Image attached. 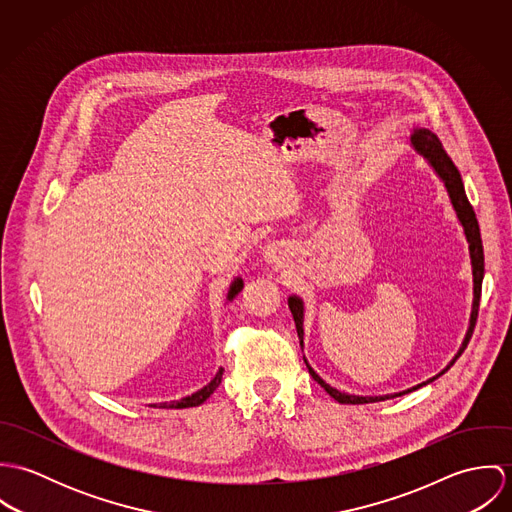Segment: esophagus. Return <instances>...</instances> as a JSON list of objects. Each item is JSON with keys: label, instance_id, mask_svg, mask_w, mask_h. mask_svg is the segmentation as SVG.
<instances>
[{"label": "esophagus", "instance_id": "esophagus-1", "mask_svg": "<svg viewBox=\"0 0 512 512\" xmlns=\"http://www.w3.org/2000/svg\"><path fill=\"white\" fill-rule=\"evenodd\" d=\"M288 256H290V248L284 242H272L266 246V252H264V258L270 264H282Z\"/></svg>", "mask_w": 512, "mask_h": 512}]
</instances>
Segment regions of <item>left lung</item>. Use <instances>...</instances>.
Returning a JSON list of instances; mask_svg holds the SVG:
<instances>
[{
    "instance_id": "8db88e82",
    "label": "left lung",
    "mask_w": 512,
    "mask_h": 512,
    "mask_svg": "<svg viewBox=\"0 0 512 512\" xmlns=\"http://www.w3.org/2000/svg\"><path fill=\"white\" fill-rule=\"evenodd\" d=\"M410 144L412 147L434 167V171L438 173L439 179L443 181L445 189H447V195L451 199V205H453V211L457 213V219L463 226V232H465V238L469 242V256H471V268H473V305H471V319H469V329L465 333V339L457 351V355L453 357V361L449 365L445 366L439 374H436L434 378L418 384V386H412L404 392H396V394H384V396H355V394H347V392H341L333 386H329L311 366L307 363V359L303 357L305 365L309 368V374L313 376V380L317 384H321V388L331 396L335 398L339 404H370V402H380V400H388V398H396V396H402V394H408V392H414L430 382H434L438 376H441L443 372H447L453 363L461 357V353L465 351L471 335H473V329H475V321H477V313H479V299H481V286H483V276H485V256H483V242H481V232H479V222L475 217V211L471 207V203L467 201V195H465V187H463V181H461V175L457 171V167L453 165L451 157L445 153V149L441 146V142L438 140V136L426 128H416L414 134L410 136ZM288 305H290V311H292L293 321H295V329H297V337H299V345L303 349V301L301 297L292 295L288 299Z\"/></svg>"
}]
</instances>
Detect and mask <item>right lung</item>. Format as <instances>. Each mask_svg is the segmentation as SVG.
Instances as JSON below:
<instances>
[{"label": "right lung", "mask_w": 512, "mask_h": 512, "mask_svg": "<svg viewBox=\"0 0 512 512\" xmlns=\"http://www.w3.org/2000/svg\"><path fill=\"white\" fill-rule=\"evenodd\" d=\"M244 288V282H242V278H236L232 284H230V290H228V295H226V299L230 301V299H234L240 290ZM222 372H224V368H219V372L215 374V378L207 384V386H203L201 390H197L195 394H191V396H185V398H181V400H177V402H161V404H151V408H193V406H199V404H203L217 388H219L220 380H222Z\"/></svg>", "instance_id": "obj_1"}]
</instances>
